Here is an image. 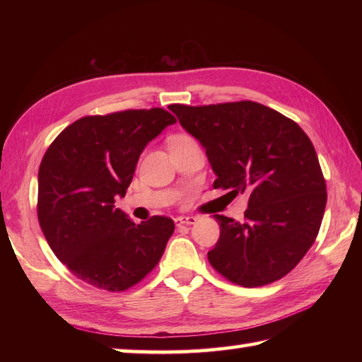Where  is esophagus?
Returning <instances> with one entry per match:
<instances>
[{"label":"esophagus","instance_id":"34e87169","mask_svg":"<svg viewBox=\"0 0 362 362\" xmlns=\"http://www.w3.org/2000/svg\"><path fill=\"white\" fill-rule=\"evenodd\" d=\"M175 226H193L197 222V218L196 216H179L174 219Z\"/></svg>","mask_w":362,"mask_h":362}]
</instances>
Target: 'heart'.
Segmentation results:
<instances>
[{
    "instance_id": "b5f03b06",
    "label": "heart",
    "mask_w": 362,
    "mask_h": 362,
    "mask_svg": "<svg viewBox=\"0 0 362 362\" xmlns=\"http://www.w3.org/2000/svg\"><path fill=\"white\" fill-rule=\"evenodd\" d=\"M189 136H185V135H177V136H173L171 140H188Z\"/></svg>"
}]
</instances>
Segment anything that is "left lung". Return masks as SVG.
Segmentation results:
<instances>
[{"label": "left lung", "mask_w": 362, "mask_h": 362, "mask_svg": "<svg viewBox=\"0 0 362 362\" xmlns=\"http://www.w3.org/2000/svg\"><path fill=\"white\" fill-rule=\"evenodd\" d=\"M205 149L214 188L249 193L244 222L214 214L221 235L210 264L245 288L280 280L310 250L327 187L314 146L297 122L252 103L168 107Z\"/></svg>", "instance_id": "1"}]
</instances>
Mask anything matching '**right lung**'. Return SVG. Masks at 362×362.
Returning a JSON list of instances; mask_svg holds the SVG:
<instances>
[{"label": "right lung", "instance_id": "1", "mask_svg": "<svg viewBox=\"0 0 362 362\" xmlns=\"http://www.w3.org/2000/svg\"><path fill=\"white\" fill-rule=\"evenodd\" d=\"M175 122L163 109L86 117L64 129L38 169L37 214L56 257L91 286L124 291L163 255L173 219L135 224L115 206L132 182L141 152Z\"/></svg>", "mask_w": 362, "mask_h": 362}]
</instances>
